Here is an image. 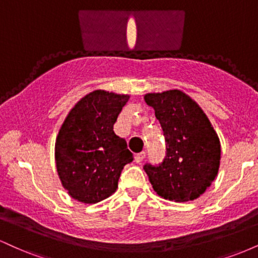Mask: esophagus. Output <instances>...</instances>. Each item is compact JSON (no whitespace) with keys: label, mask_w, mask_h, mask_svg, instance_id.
<instances>
[{"label":"esophagus","mask_w":258,"mask_h":258,"mask_svg":"<svg viewBox=\"0 0 258 258\" xmlns=\"http://www.w3.org/2000/svg\"><path fill=\"white\" fill-rule=\"evenodd\" d=\"M144 158H146V153H144V152L138 153L137 155L135 156V161H136V162H141V161H143Z\"/></svg>","instance_id":"obj_1"}]
</instances>
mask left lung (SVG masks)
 <instances>
[{"mask_svg": "<svg viewBox=\"0 0 258 258\" xmlns=\"http://www.w3.org/2000/svg\"><path fill=\"white\" fill-rule=\"evenodd\" d=\"M153 106L166 141L159 165H144L154 190L164 199L189 201L211 185L221 160V143L203 109L179 90L144 96Z\"/></svg>", "mask_w": 258, "mask_h": 258, "instance_id": "8db88e82", "label": "left lung"}]
</instances>
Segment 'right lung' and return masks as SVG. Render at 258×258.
Returning a JSON list of instances; mask_svg holds the SVG:
<instances>
[{
	"label": "right lung",
	"mask_w": 258,
	"mask_h": 258,
	"mask_svg": "<svg viewBox=\"0 0 258 258\" xmlns=\"http://www.w3.org/2000/svg\"><path fill=\"white\" fill-rule=\"evenodd\" d=\"M130 96L97 90L68 114L55 141V165L65 190L75 200L96 204L117 188L121 171L133 154L114 123Z\"/></svg>",
	"instance_id": "add662e5"
}]
</instances>
